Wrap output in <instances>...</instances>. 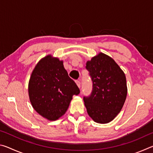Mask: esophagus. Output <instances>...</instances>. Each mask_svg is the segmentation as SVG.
Returning a JSON list of instances; mask_svg holds the SVG:
<instances>
[{"label": "esophagus", "mask_w": 153, "mask_h": 153, "mask_svg": "<svg viewBox=\"0 0 153 153\" xmlns=\"http://www.w3.org/2000/svg\"><path fill=\"white\" fill-rule=\"evenodd\" d=\"M76 83L77 86H78L79 88H80V87H81V83H80V82L79 81V80H77V81H76Z\"/></svg>", "instance_id": "esophagus-1"}]
</instances>
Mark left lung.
Segmentation results:
<instances>
[{
	"label": "left lung",
	"mask_w": 153,
	"mask_h": 153,
	"mask_svg": "<svg viewBox=\"0 0 153 153\" xmlns=\"http://www.w3.org/2000/svg\"><path fill=\"white\" fill-rule=\"evenodd\" d=\"M86 68L93 83L91 94L84 97L88 114L95 122L109 123L120 112L126 101V75L114 59L102 53L88 61Z\"/></svg>",
	"instance_id": "left-lung-1"
}]
</instances>
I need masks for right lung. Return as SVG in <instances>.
<instances>
[{"label": "right lung", "mask_w": 153, "mask_h": 153, "mask_svg": "<svg viewBox=\"0 0 153 153\" xmlns=\"http://www.w3.org/2000/svg\"><path fill=\"white\" fill-rule=\"evenodd\" d=\"M79 89L69 77L63 61L48 55L41 59L32 71L28 84L31 104L39 115L49 121L63 116L74 95Z\"/></svg>", "instance_id": "obj_1"}]
</instances>
